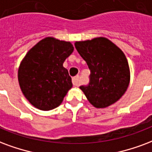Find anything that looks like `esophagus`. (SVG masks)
Masks as SVG:
<instances>
[{"label": "esophagus", "instance_id": "1", "mask_svg": "<svg viewBox=\"0 0 152 152\" xmlns=\"http://www.w3.org/2000/svg\"><path fill=\"white\" fill-rule=\"evenodd\" d=\"M72 83L75 86H79L80 85V77L79 76H76L72 78Z\"/></svg>", "mask_w": 152, "mask_h": 152}]
</instances>
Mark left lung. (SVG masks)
Listing matches in <instances>:
<instances>
[{"label": "left lung", "mask_w": 152, "mask_h": 152, "mask_svg": "<svg viewBox=\"0 0 152 152\" xmlns=\"http://www.w3.org/2000/svg\"><path fill=\"white\" fill-rule=\"evenodd\" d=\"M75 47L90 70V82L80 86L88 101L97 109L118 102L127 90L130 72L120 48L104 37L75 42Z\"/></svg>", "instance_id": "left-lung-1"}]
</instances>
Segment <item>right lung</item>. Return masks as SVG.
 <instances>
[{
  "label": "right lung",
  "instance_id": "obj_1",
  "mask_svg": "<svg viewBox=\"0 0 152 152\" xmlns=\"http://www.w3.org/2000/svg\"><path fill=\"white\" fill-rule=\"evenodd\" d=\"M74 50L70 42L47 37L29 50L20 63L18 79L25 97L40 110H51L72 88L63 64Z\"/></svg>",
  "mask_w": 152,
  "mask_h": 152
}]
</instances>
